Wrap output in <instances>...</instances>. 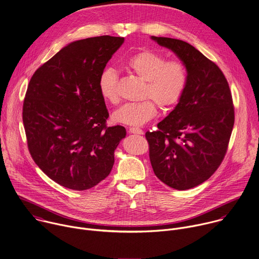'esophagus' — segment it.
I'll list each match as a JSON object with an SVG mask.
<instances>
[{
	"instance_id": "34e87169",
	"label": "esophagus",
	"mask_w": 259,
	"mask_h": 259,
	"mask_svg": "<svg viewBox=\"0 0 259 259\" xmlns=\"http://www.w3.org/2000/svg\"><path fill=\"white\" fill-rule=\"evenodd\" d=\"M129 132L132 133V134H139V135H142V134H143V131H142L140 128H136V127H131V128H129Z\"/></svg>"
}]
</instances>
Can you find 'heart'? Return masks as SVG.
Here are the masks:
<instances>
[{
	"instance_id": "b5f03b06",
	"label": "heart",
	"mask_w": 259,
	"mask_h": 259,
	"mask_svg": "<svg viewBox=\"0 0 259 259\" xmlns=\"http://www.w3.org/2000/svg\"><path fill=\"white\" fill-rule=\"evenodd\" d=\"M125 68L144 81L141 98L145 100L124 104L115 111L113 119L117 123L144 125L156 115L153 100L161 108H170L179 103L186 91L188 70L179 60L166 61L158 53L142 51L129 57L125 61ZM99 91L106 102L112 105L119 103L118 74L114 68L107 67L103 70L99 78Z\"/></svg>"
}]
</instances>
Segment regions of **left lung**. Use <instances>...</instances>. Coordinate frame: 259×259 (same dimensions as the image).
Masks as SVG:
<instances>
[{
  "mask_svg": "<svg viewBox=\"0 0 259 259\" xmlns=\"http://www.w3.org/2000/svg\"><path fill=\"white\" fill-rule=\"evenodd\" d=\"M173 52L188 70L186 91L175 109L146 132L155 176L177 190L206 181L227 152L235 116L228 81L221 69L190 44L150 36Z\"/></svg>",
  "mask_w": 259,
  "mask_h": 259,
  "instance_id": "1",
  "label": "left lung"
}]
</instances>
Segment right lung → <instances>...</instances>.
<instances>
[{
	"instance_id": "add662e5",
	"label": "right lung",
	"mask_w": 259,
	"mask_h": 259,
	"mask_svg": "<svg viewBox=\"0 0 259 259\" xmlns=\"http://www.w3.org/2000/svg\"><path fill=\"white\" fill-rule=\"evenodd\" d=\"M124 37L103 35L70 42L32 75L22 119L29 152L56 183L88 190L106 179L126 129L108 127L99 78Z\"/></svg>"
}]
</instances>
